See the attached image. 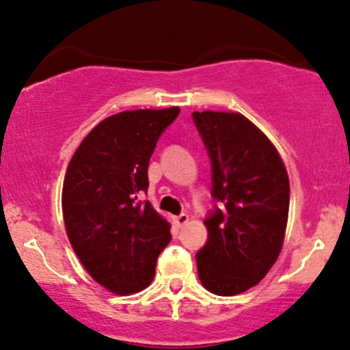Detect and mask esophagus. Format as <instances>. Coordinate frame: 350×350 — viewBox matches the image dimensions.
<instances>
[{"label":"esophagus","mask_w":350,"mask_h":350,"mask_svg":"<svg viewBox=\"0 0 350 350\" xmlns=\"http://www.w3.org/2000/svg\"><path fill=\"white\" fill-rule=\"evenodd\" d=\"M189 220H190V217L187 215V213H182V215L175 217V219H174V221H175L176 227H183V225L189 224Z\"/></svg>","instance_id":"esophagus-1"}]
</instances>
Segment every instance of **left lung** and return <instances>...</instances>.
<instances>
[{
    "label": "left lung",
    "mask_w": 350,
    "mask_h": 350,
    "mask_svg": "<svg viewBox=\"0 0 350 350\" xmlns=\"http://www.w3.org/2000/svg\"><path fill=\"white\" fill-rule=\"evenodd\" d=\"M212 160L213 197L224 202L205 220L208 240L195 255L202 285L230 297L255 287L279 258L291 185L267 135L239 111H193Z\"/></svg>",
    "instance_id": "left-lung-1"
}]
</instances>
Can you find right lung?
<instances>
[{"label":"right lung","mask_w":350,"mask_h":350,"mask_svg":"<svg viewBox=\"0 0 350 350\" xmlns=\"http://www.w3.org/2000/svg\"><path fill=\"white\" fill-rule=\"evenodd\" d=\"M180 113L130 110L101 120L83 138L66 168L63 220L71 247L92 279L116 295L144 291L168 245L170 221L150 202L148 163L157 140Z\"/></svg>","instance_id":"right-lung-1"}]
</instances>
